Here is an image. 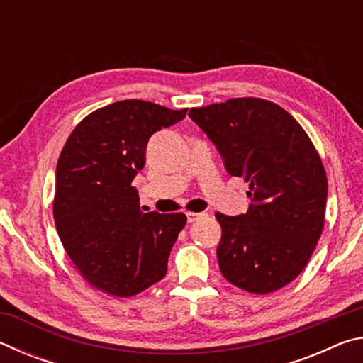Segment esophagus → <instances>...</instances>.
Returning <instances> with one entry per match:
<instances>
[{"instance_id": "1", "label": "esophagus", "mask_w": 363, "mask_h": 363, "mask_svg": "<svg viewBox=\"0 0 363 363\" xmlns=\"http://www.w3.org/2000/svg\"><path fill=\"white\" fill-rule=\"evenodd\" d=\"M186 216H187L189 223H195V220L205 218L206 213H194V211H189V213H186Z\"/></svg>"}]
</instances>
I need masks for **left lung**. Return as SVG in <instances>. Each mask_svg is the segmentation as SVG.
Here are the masks:
<instances>
[{"label": "left lung", "instance_id": "8db88e82", "mask_svg": "<svg viewBox=\"0 0 363 363\" xmlns=\"http://www.w3.org/2000/svg\"><path fill=\"white\" fill-rule=\"evenodd\" d=\"M189 116L227 173L250 184L247 213H216L220 272L245 291L280 290L303 272L323 230L328 182L314 144L286 110L257 97L190 108Z\"/></svg>", "mask_w": 363, "mask_h": 363}]
</instances>
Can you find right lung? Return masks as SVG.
<instances>
[{
    "label": "right lung",
    "instance_id": "add662e5",
    "mask_svg": "<svg viewBox=\"0 0 363 363\" xmlns=\"http://www.w3.org/2000/svg\"><path fill=\"white\" fill-rule=\"evenodd\" d=\"M187 108L128 99L89 113L73 130L56 169L54 219L67 255L91 285L120 298L162 280L187 223L184 213H144L131 182L153 133Z\"/></svg>",
    "mask_w": 363,
    "mask_h": 363
}]
</instances>
